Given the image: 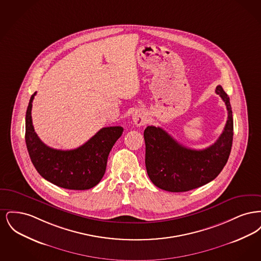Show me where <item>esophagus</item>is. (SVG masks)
<instances>
[{"mask_svg":"<svg viewBox=\"0 0 261 261\" xmlns=\"http://www.w3.org/2000/svg\"><path fill=\"white\" fill-rule=\"evenodd\" d=\"M132 119L134 121V123L137 126H143V125L146 124L147 121H148V116L147 114L142 111H137V112L133 113L132 115Z\"/></svg>","mask_w":261,"mask_h":261,"instance_id":"esophagus-1","label":"esophagus"}]
</instances>
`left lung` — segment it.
Masks as SVG:
<instances>
[{
	"label": "left lung",
	"mask_w": 261,
	"mask_h": 261,
	"mask_svg": "<svg viewBox=\"0 0 261 261\" xmlns=\"http://www.w3.org/2000/svg\"><path fill=\"white\" fill-rule=\"evenodd\" d=\"M215 92L226 105L228 118L222 134L208 148L189 149L161 127L145 129L146 168L158 188L173 193L191 191L210 183L222 171L232 149L234 124L228 95L220 85Z\"/></svg>",
	"instance_id": "left-lung-1"
}]
</instances>
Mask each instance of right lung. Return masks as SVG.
I'll return each mask as SVG.
<instances>
[{"instance_id": "obj_1", "label": "right lung", "mask_w": 261, "mask_h": 261, "mask_svg": "<svg viewBox=\"0 0 261 261\" xmlns=\"http://www.w3.org/2000/svg\"><path fill=\"white\" fill-rule=\"evenodd\" d=\"M31 96L25 117V142L38 173L54 185L68 190H88L98 185L106 172L108 158L123 133L121 126L103 127L84 145L70 150L51 149L35 133Z\"/></svg>"}]
</instances>
